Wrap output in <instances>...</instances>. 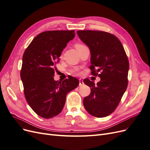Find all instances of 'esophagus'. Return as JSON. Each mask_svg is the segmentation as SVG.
Returning <instances> with one entry per match:
<instances>
[{
  "label": "esophagus",
  "mask_w": 150,
  "mask_h": 150,
  "mask_svg": "<svg viewBox=\"0 0 150 150\" xmlns=\"http://www.w3.org/2000/svg\"><path fill=\"white\" fill-rule=\"evenodd\" d=\"M79 86H82L83 84H84V82H83V79H79Z\"/></svg>",
  "instance_id": "esophagus-1"
}]
</instances>
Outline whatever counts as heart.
Returning <instances> with one entry per match:
<instances>
[{
    "label": "heart",
    "instance_id": "b5f03b06",
    "mask_svg": "<svg viewBox=\"0 0 150 150\" xmlns=\"http://www.w3.org/2000/svg\"><path fill=\"white\" fill-rule=\"evenodd\" d=\"M82 46H83V45L79 44H76V49H78V48H79V47Z\"/></svg>",
    "mask_w": 150,
    "mask_h": 150
}]
</instances>
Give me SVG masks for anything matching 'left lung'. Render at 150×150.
I'll return each instance as SVG.
<instances>
[{"mask_svg": "<svg viewBox=\"0 0 150 150\" xmlns=\"http://www.w3.org/2000/svg\"><path fill=\"white\" fill-rule=\"evenodd\" d=\"M77 34L90 49L92 74L101 78L97 86L84 79V83L91 88L90 94L83 99L84 106L91 115L106 117L118 106L128 86V57L120 40L110 33L86 30H78Z\"/></svg>", "mask_w": 150, "mask_h": 150, "instance_id": "1", "label": "left lung"}]
</instances>
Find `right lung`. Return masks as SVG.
I'll use <instances>...</instances> for the list:
<instances>
[{
	"instance_id": "right-lung-1",
	"label": "right lung",
	"mask_w": 150,
	"mask_h": 150,
	"mask_svg": "<svg viewBox=\"0 0 150 150\" xmlns=\"http://www.w3.org/2000/svg\"><path fill=\"white\" fill-rule=\"evenodd\" d=\"M74 37V30L43 32L33 40L22 57L21 78L26 101L44 118L59 114L67 94L79 85V80L72 76L62 83L54 79L61 52Z\"/></svg>"
}]
</instances>
